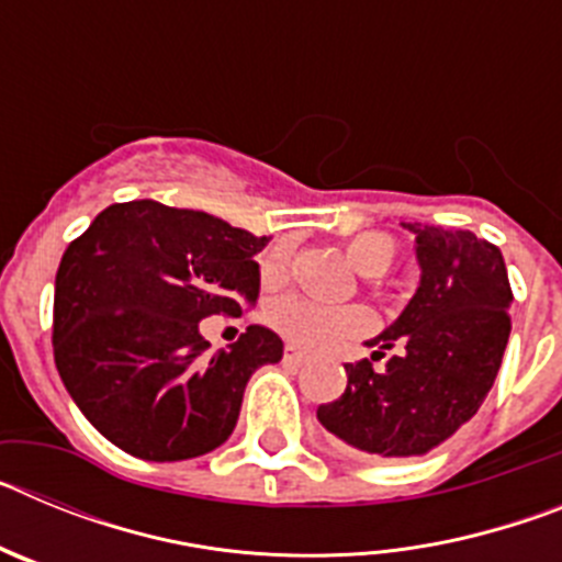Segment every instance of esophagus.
Instances as JSON below:
<instances>
[{
  "label": "esophagus",
  "instance_id": "34e87169",
  "mask_svg": "<svg viewBox=\"0 0 562 562\" xmlns=\"http://www.w3.org/2000/svg\"><path fill=\"white\" fill-rule=\"evenodd\" d=\"M284 360L286 362H295V366H301V362H304V351H297L295 346H286V349H284Z\"/></svg>",
  "mask_w": 562,
  "mask_h": 562
}]
</instances>
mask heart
Returning <instances> with one entry per match:
<instances>
[{"instance_id":"1","label":"heart","mask_w":562,"mask_h":562,"mask_svg":"<svg viewBox=\"0 0 562 562\" xmlns=\"http://www.w3.org/2000/svg\"><path fill=\"white\" fill-rule=\"evenodd\" d=\"M346 256L360 276L382 278L396 265V241L389 233H357L346 241ZM284 265L286 247L272 245L261 258V272L265 278H278L284 272ZM267 321L284 340L310 351L329 349L335 342L369 331L371 326L369 312L360 306H326L301 295H284L272 301Z\"/></svg>"}]
</instances>
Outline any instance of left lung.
<instances>
[{
  "instance_id": "left-lung-1",
  "label": "left lung",
  "mask_w": 562,
  "mask_h": 562,
  "mask_svg": "<svg viewBox=\"0 0 562 562\" xmlns=\"http://www.w3.org/2000/svg\"><path fill=\"white\" fill-rule=\"evenodd\" d=\"M416 233L422 281L396 324L346 362V391L317 408L329 434L362 453L405 459L434 450L473 419L501 369L513 317L504 256L470 231L405 225Z\"/></svg>"
}]
</instances>
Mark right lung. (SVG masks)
Here are the masks:
<instances>
[{"label":"right lung","mask_w":562,"mask_h":562,"mask_svg":"<svg viewBox=\"0 0 562 562\" xmlns=\"http://www.w3.org/2000/svg\"><path fill=\"white\" fill-rule=\"evenodd\" d=\"M270 236L154 200L109 205L64 250L56 272L53 355L87 416L146 461L196 459L233 434L252 371L284 342L247 326L211 351L200 321L256 304L252 261Z\"/></svg>","instance_id":"1"}]
</instances>
